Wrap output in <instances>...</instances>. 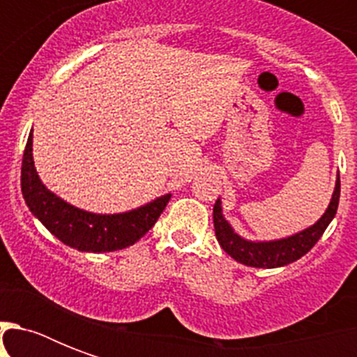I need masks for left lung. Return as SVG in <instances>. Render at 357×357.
I'll use <instances>...</instances> for the list:
<instances>
[{"label":"left lung","mask_w":357,"mask_h":357,"mask_svg":"<svg viewBox=\"0 0 357 357\" xmlns=\"http://www.w3.org/2000/svg\"><path fill=\"white\" fill-rule=\"evenodd\" d=\"M339 195H341V181L337 178L335 190H333L326 213L310 228L302 229L300 234H294L291 237L278 238V241H246L235 234L234 228L224 218L222 202L218 198L213 207L215 235H217L218 244L222 246L224 252L243 265L257 266V268H276V266L289 265L307 254L315 246L317 241L322 237L328 224L332 222L337 213Z\"/></svg>","instance_id":"8db88e82"}]
</instances>
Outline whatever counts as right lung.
Returning a JSON list of instances; mask_svg holds the SVG:
<instances>
[{"mask_svg":"<svg viewBox=\"0 0 357 357\" xmlns=\"http://www.w3.org/2000/svg\"><path fill=\"white\" fill-rule=\"evenodd\" d=\"M22 195L29 211L66 246L81 252H114L135 244L161 217L170 195H165L133 211L96 215L70 206L46 189L33 161V133H29L22 159Z\"/></svg>","mask_w":357,"mask_h":357,"instance_id":"obj_1","label":"right lung"}]
</instances>
